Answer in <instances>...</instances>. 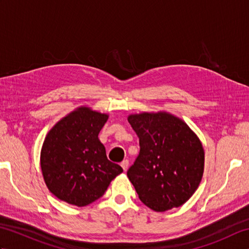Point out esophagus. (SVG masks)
Returning <instances> with one entry per match:
<instances>
[{
	"label": "esophagus",
	"mask_w": 249,
	"mask_h": 249,
	"mask_svg": "<svg viewBox=\"0 0 249 249\" xmlns=\"http://www.w3.org/2000/svg\"><path fill=\"white\" fill-rule=\"evenodd\" d=\"M128 165H129V161L127 160H125L121 162V167L124 169V171H126V169L128 168Z\"/></svg>",
	"instance_id": "esophagus-1"
}]
</instances>
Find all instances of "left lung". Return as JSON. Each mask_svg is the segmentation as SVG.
Masks as SVG:
<instances>
[{
  "instance_id": "1",
  "label": "left lung",
  "mask_w": 249,
  "mask_h": 249,
  "mask_svg": "<svg viewBox=\"0 0 249 249\" xmlns=\"http://www.w3.org/2000/svg\"><path fill=\"white\" fill-rule=\"evenodd\" d=\"M140 152L127 177L139 199L156 212L178 208L197 190L204 150L189 126L168 112L130 114Z\"/></svg>"
}]
</instances>
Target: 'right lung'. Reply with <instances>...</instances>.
Instances as JSON below:
<instances>
[{"mask_svg": "<svg viewBox=\"0 0 249 249\" xmlns=\"http://www.w3.org/2000/svg\"><path fill=\"white\" fill-rule=\"evenodd\" d=\"M109 118L79 107L47 134L40 167L50 193L65 202L86 206L99 199L123 169L111 162L98 134Z\"/></svg>", "mask_w": 249, "mask_h": 249, "instance_id": "right-lung-1", "label": "right lung"}]
</instances>
